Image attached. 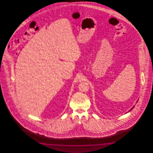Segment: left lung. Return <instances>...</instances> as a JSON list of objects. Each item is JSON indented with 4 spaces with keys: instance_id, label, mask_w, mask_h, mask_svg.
Here are the masks:
<instances>
[{
    "instance_id": "left-lung-1",
    "label": "left lung",
    "mask_w": 153,
    "mask_h": 153,
    "mask_svg": "<svg viewBox=\"0 0 153 153\" xmlns=\"http://www.w3.org/2000/svg\"><path fill=\"white\" fill-rule=\"evenodd\" d=\"M134 106H133V107L132 108H131V109H130V111H131V110H132V109H133V108H134Z\"/></svg>"
}]
</instances>
